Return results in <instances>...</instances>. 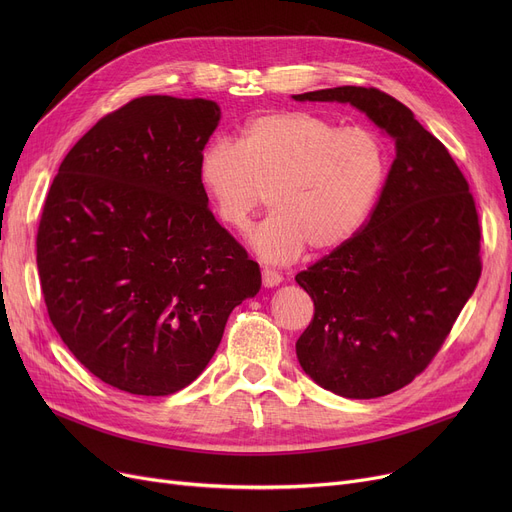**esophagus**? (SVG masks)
<instances>
[{
    "mask_svg": "<svg viewBox=\"0 0 512 512\" xmlns=\"http://www.w3.org/2000/svg\"><path fill=\"white\" fill-rule=\"evenodd\" d=\"M261 278H263L265 286H278L282 282V274H278L276 270H270V267H265V270L261 272Z\"/></svg>",
    "mask_w": 512,
    "mask_h": 512,
    "instance_id": "34e87169",
    "label": "esophagus"
}]
</instances>
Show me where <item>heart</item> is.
Here are the masks:
<instances>
[{
  "instance_id": "heart-1",
  "label": "heart",
  "mask_w": 512,
  "mask_h": 512,
  "mask_svg": "<svg viewBox=\"0 0 512 512\" xmlns=\"http://www.w3.org/2000/svg\"><path fill=\"white\" fill-rule=\"evenodd\" d=\"M388 176V147L369 126L303 110L251 118L238 143L205 145L199 182L220 222L247 232L267 201L272 213L251 245L270 263H290L311 245L328 253L346 245L367 222Z\"/></svg>"
}]
</instances>
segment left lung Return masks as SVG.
I'll list each match as a JSON object with an SVG mask.
<instances>
[{"label":"left lung","instance_id":"obj_1","mask_svg":"<svg viewBox=\"0 0 512 512\" xmlns=\"http://www.w3.org/2000/svg\"><path fill=\"white\" fill-rule=\"evenodd\" d=\"M297 101L351 103L396 141V159L363 228L297 274L313 319L297 340L311 380L346 398H378L434 361L481 276V228L469 182L405 103L373 87Z\"/></svg>","mask_w":512,"mask_h":512}]
</instances>
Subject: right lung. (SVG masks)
<instances>
[{
  "label": "right lung",
  "instance_id": "add662e5",
  "mask_svg": "<svg viewBox=\"0 0 512 512\" xmlns=\"http://www.w3.org/2000/svg\"><path fill=\"white\" fill-rule=\"evenodd\" d=\"M218 122L209 99L137 97L103 116L51 182L37 232L47 313L118 390L168 396L195 382L232 309L261 288L199 182Z\"/></svg>",
  "mask_w": 512,
  "mask_h": 512
}]
</instances>
